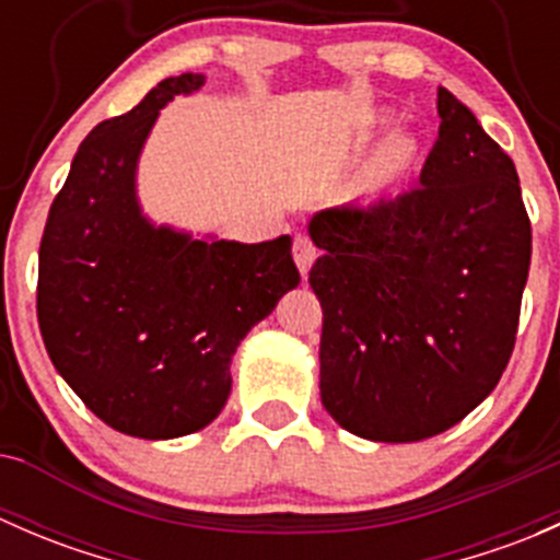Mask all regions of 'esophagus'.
Instances as JSON below:
<instances>
[{"label":"esophagus","instance_id":"obj_1","mask_svg":"<svg viewBox=\"0 0 560 560\" xmlns=\"http://www.w3.org/2000/svg\"><path fill=\"white\" fill-rule=\"evenodd\" d=\"M292 257H295L298 270L303 276H308V268H312L316 259V246L312 244L308 235H295V241H292Z\"/></svg>","mask_w":560,"mask_h":560}]
</instances>
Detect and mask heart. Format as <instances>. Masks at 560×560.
<instances>
[{
    "label": "heart",
    "mask_w": 560,
    "mask_h": 560,
    "mask_svg": "<svg viewBox=\"0 0 560 560\" xmlns=\"http://www.w3.org/2000/svg\"><path fill=\"white\" fill-rule=\"evenodd\" d=\"M411 160V143L406 138H393L389 143L382 149L380 156V171L382 173H398L404 171L406 162Z\"/></svg>",
    "instance_id": "obj_1"
}]
</instances>
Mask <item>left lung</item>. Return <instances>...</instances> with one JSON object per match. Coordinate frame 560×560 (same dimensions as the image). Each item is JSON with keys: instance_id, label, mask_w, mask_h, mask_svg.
<instances>
[{"instance_id": "8db88e82", "label": "left lung", "mask_w": 560, "mask_h": 560, "mask_svg": "<svg viewBox=\"0 0 560 560\" xmlns=\"http://www.w3.org/2000/svg\"><path fill=\"white\" fill-rule=\"evenodd\" d=\"M439 140L420 186L314 213L322 248L319 393L354 436L406 444L457 425L515 349L530 222L515 162L439 89Z\"/></svg>"}]
</instances>
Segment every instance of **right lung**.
<instances>
[{"mask_svg":"<svg viewBox=\"0 0 560 560\" xmlns=\"http://www.w3.org/2000/svg\"><path fill=\"white\" fill-rule=\"evenodd\" d=\"M202 83L200 72L165 78L97 124L39 244L37 319L50 363L105 425L138 439L186 436L217 420L238 343L301 284L290 235L191 238L140 211L145 138L175 94Z\"/></svg>","mask_w":560,"mask_h":560,"instance_id":"right-lung-1","label":"right lung"}]
</instances>
